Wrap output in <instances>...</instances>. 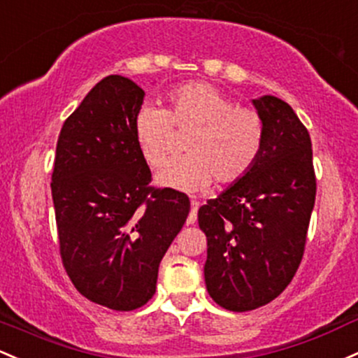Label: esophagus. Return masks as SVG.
<instances>
[{
  "mask_svg": "<svg viewBox=\"0 0 358 358\" xmlns=\"http://www.w3.org/2000/svg\"><path fill=\"white\" fill-rule=\"evenodd\" d=\"M190 206H192V210H190V214H188V217H187V224H195V221H197L199 202H197V200H192Z\"/></svg>",
  "mask_w": 358,
  "mask_h": 358,
  "instance_id": "esophagus-1",
  "label": "esophagus"
}]
</instances>
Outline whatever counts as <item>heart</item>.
Returning a JSON list of instances; mask_svg holds the SVG:
<instances>
[{"mask_svg": "<svg viewBox=\"0 0 358 358\" xmlns=\"http://www.w3.org/2000/svg\"><path fill=\"white\" fill-rule=\"evenodd\" d=\"M173 129L190 132L188 156L168 163L156 175L161 187L199 192L215 178L233 185L245 178L260 159L265 120L258 110L236 107V101L209 83L175 86L164 98V110L143 105L132 120V134L141 158L159 168L170 155Z\"/></svg>", "mask_w": 358, "mask_h": 358, "instance_id": "1", "label": "heart"}]
</instances>
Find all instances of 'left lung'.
Returning <instances> with one entry per match:
<instances>
[{
	"label": "left lung",
	"mask_w": 358,
	"mask_h": 358,
	"mask_svg": "<svg viewBox=\"0 0 358 358\" xmlns=\"http://www.w3.org/2000/svg\"><path fill=\"white\" fill-rule=\"evenodd\" d=\"M265 120L255 168L199 209L207 236L209 296L227 311H251L280 296L299 268L316 199L311 137L292 107L253 100Z\"/></svg>",
	"instance_id": "left-lung-1"
}]
</instances>
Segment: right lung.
Returning <instances> with one entry per match:
<instances>
[{"label": "right lung", "instance_id": "obj_1", "mask_svg": "<svg viewBox=\"0 0 358 358\" xmlns=\"http://www.w3.org/2000/svg\"><path fill=\"white\" fill-rule=\"evenodd\" d=\"M144 90L112 74L66 119L52 171L59 251L86 299L132 311L155 296L158 268L190 210L185 194L151 187L132 120Z\"/></svg>", "mask_w": 358, "mask_h": 358}]
</instances>
